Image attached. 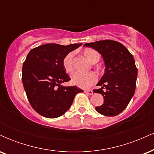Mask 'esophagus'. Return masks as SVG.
<instances>
[{
    "label": "esophagus",
    "instance_id": "34e87169",
    "mask_svg": "<svg viewBox=\"0 0 154 154\" xmlns=\"http://www.w3.org/2000/svg\"><path fill=\"white\" fill-rule=\"evenodd\" d=\"M85 93H86L88 95H93V91L92 90H85Z\"/></svg>",
    "mask_w": 154,
    "mask_h": 154
}]
</instances>
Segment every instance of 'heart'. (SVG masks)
<instances>
[{
  "instance_id": "b5f03b06",
  "label": "heart",
  "mask_w": 154,
  "mask_h": 154,
  "mask_svg": "<svg viewBox=\"0 0 154 154\" xmlns=\"http://www.w3.org/2000/svg\"><path fill=\"white\" fill-rule=\"evenodd\" d=\"M83 54L85 56L90 62L92 63H95L98 62L100 59L99 53L95 49L88 48L85 49L83 51ZM74 54L72 52L69 53L64 57L63 61V66L64 69L68 73H71L74 70L73 63ZM97 77L93 72H88V73H82V72H77L72 75L71 81L72 84L78 86L82 88H87L91 86L96 82Z\"/></svg>"
}]
</instances>
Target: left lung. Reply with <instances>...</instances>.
Returning a JSON list of instances; mask_svg holds the SVG:
<instances>
[{
    "instance_id": "8db88e82",
    "label": "left lung",
    "mask_w": 154,
    "mask_h": 154,
    "mask_svg": "<svg viewBox=\"0 0 154 154\" xmlns=\"http://www.w3.org/2000/svg\"><path fill=\"white\" fill-rule=\"evenodd\" d=\"M84 45L101 54L106 66L105 73L97 84L101 88L94 90L103 95L104 102L95 110L104 116L118 115L135 93L137 69L133 56L125 45L114 40H99Z\"/></svg>"
}]
</instances>
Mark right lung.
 I'll list each match as a JSON object with an SVG mask.
<instances>
[{"instance_id": "add662e5", "label": "right lung", "mask_w": 154, "mask_h": 154, "mask_svg": "<svg viewBox=\"0 0 154 154\" xmlns=\"http://www.w3.org/2000/svg\"><path fill=\"white\" fill-rule=\"evenodd\" d=\"M82 45L48 43L29 51L23 63L22 82L29 103L41 116L56 118L69 109L75 95L82 90L77 86L64 87L69 81L63 66L65 56Z\"/></svg>"}]
</instances>
